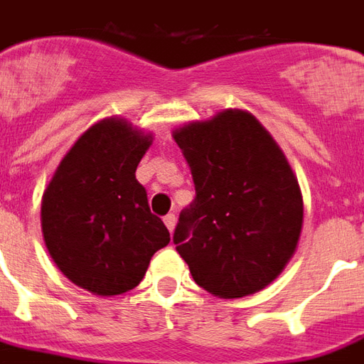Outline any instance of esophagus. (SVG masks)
Instances as JSON below:
<instances>
[{"instance_id":"34e87169","label":"esophagus","mask_w":364,"mask_h":364,"mask_svg":"<svg viewBox=\"0 0 364 364\" xmlns=\"http://www.w3.org/2000/svg\"><path fill=\"white\" fill-rule=\"evenodd\" d=\"M163 222H165V226H167L168 232L173 233L174 226H176V216H174V214H167V216L163 218Z\"/></svg>"}]
</instances>
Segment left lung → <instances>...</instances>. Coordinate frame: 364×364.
Returning <instances> with one entry per match:
<instances>
[{"mask_svg":"<svg viewBox=\"0 0 364 364\" xmlns=\"http://www.w3.org/2000/svg\"><path fill=\"white\" fill-rule=\"evenodd\" d=\"M173 138L196 184L174 230L178 255L214 296L255 294L283 272L302 232V191L287 157L243 109L191 121Z\"/></svg>","mask_w":364,"mask_h":364,"instance_id":"obj_1","label":"left lung"}]
</instances>
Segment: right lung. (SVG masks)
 I'll return each mask as SVG.
<instances>
[{
	"label": "right lung",
	"instance_id": "1",
	"mask_svg": "<svg viewBox=\"0 0 364 364\" xmlns=\"http://www.w3.org/2000/svg\"><path fill=\"white\" fill-rule=\"evenodd\" d=\"M151 134L106 117L70 148L41 199V230L56 267L98 296L134 289L171 241L134 176Z\"/></svg>",
	"mask_w": 364,
	"mask_h": 364
}]
</instances>
